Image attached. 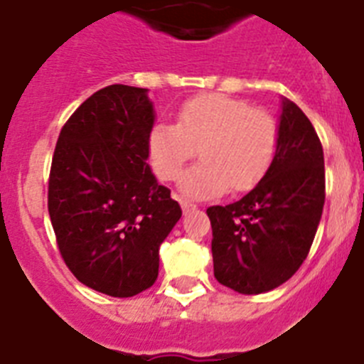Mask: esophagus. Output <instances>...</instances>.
<instances>
[{"label":"esophagus","instance_id":"1","mask_svg":"<svg viewBox=\"0 0 364 364\" xmlns=\"http://www.w3.org/2000/svg\"><path fill=\"white\" fill-rule=\"evenodd\" d=\"M181 208H183V212H190V210H196V205L192 201L181 199Z\"/></svg>","mask_w":364,"mask_h":364}]
</instances>
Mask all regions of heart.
Masks as SVG:
<instances>
[{
    "label": "heart",
    "mask_w": 364,
    "mask_h": 364,
    "mask_svg": "<svg viewBox=\"0 0 364 364\" xmlns=\"http://www.w3.org/2000/svg\"><path fill=\"white\" fill-rule=\"evenodd\" d=\"M279 146V127L268 110L225 94H203L186 100L176 125L156 123L146 150L154 174L174 181L186 163H203L181 178L190 198H208L230 188L248 192L267 176Z\"/></svg>",
    "instance_id": "heart-1"
}]
</instances>
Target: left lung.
Wrapping results in <instances>:
<instances>
[{
	"instance_id": "1",
	"label": "left lung",
	"mask_w": 364,
	"mask_h": 364,
	"mask_svg": "<svg viewBox=\"0 0 364 364\" xmlns=\"http://www.w3.org/2000/svg\"><path fill=\"white\" fill-rule=\"evenodd\" d=\"M325 205V158L316 129L283 101L276 159L255 188L227 206H208L214 276L239 294H263L303 264Z\"/></svg>"
}]
</instances>
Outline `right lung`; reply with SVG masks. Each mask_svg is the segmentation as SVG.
Listing matches in <instances>:
<instances>
[{
    "mask_svg": "<svg viewBox=\"0 0 364 364\" xmlns=\"http://www.w3.org/2000/svg\"><path fill=\"white\" fill-rule=\"evenodd\" d=\"M154 107L149 90L109 85L61 129L48 176V214L68 270L112 297L158 279L159 245L181 218L146 165Z\"/></svg>",
    "mask_w": 364,
    "mask_h": 364,
    "instance_id": "add662e5",
    "label": "right lung"
}]
</instances>
